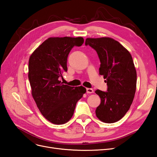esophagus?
<instances>
[{"label":"esophagus","mask_w":157,"mask_h":157,"mask_svg":"<svg viewBox=\"0 0 157 157\" xmlns=\"http://www.w3.org/2000/svg\"><path fill=\"white\" fill-rule=\"evenodd\" d=\"M86 92L88 94H92L94 93V90L92 88H86Z\"/></svg>","instance_id":"esophagus-1"}]
</instances>
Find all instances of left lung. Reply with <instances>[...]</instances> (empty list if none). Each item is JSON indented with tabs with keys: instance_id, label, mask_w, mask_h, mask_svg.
Instances as JSON below:
<instances>
[{
	"instance_id": "1",
	"label": "left lung",
	"mask_w": 157,
	"mask_h": 157,
	"mask_svg": "<svg viewBox=\"0 0 157 157\" xmlns=\"http://www.w3.org/2000/svg\"><path fill=\"white\" fill-rule=\"evenodd\" d=\"M85 45L96 51L101 63L99 75L106 79L107 85V92H95L101 98L96 117L103 122H117L129 110L136 93L137 73L132 56L109 37L87 38Z\"/></svg>"
}]
</instances>
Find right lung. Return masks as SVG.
<instances>
[{
  "label": "right lung",
  "mask_w": 157,
  "mask_h": 157,
  "mask_svg": "<svg viewBox=\"0 0 157 157\" xmlns=\"http://www.w3.org/2000/svg\"><path fill=\"white\" fill-rule=\"evenodd\" d=\"M84 43L82 37H50L33 52L29 60V77L33 99L41 114L55 124L73 117L76 104L86 90L63 84L59 78L67 72V61L74 46Z\"/></svg>",
  "instance_id": "right-lung-1"
}]
</instances>
